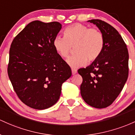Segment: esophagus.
Returning a JSON list of instances; mask_svg holds the SVG:
<instances>
[{"label": "esophagus", "mask_w": 135, "mask_h": 135, "mask_svg": "<svg viewBox=\"0 0 135 135\" xmlns=\"http://www.w3.org/2000/svg\"><path fill=\"white\" fill-rule=\"evenodd\" d=\"M71 71H72V74H73V75H75V74L77 73V70H76V69H72Z\"/></svg>", "instance_id": "esophagus-1"}]
</instances>
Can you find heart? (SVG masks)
Wrapping results in <instances>:
<instances>
[{"instance_id":"1","label":"heart","mask_w":135,"mask_h":135,"mask_svg":"<svg viewBox=\"0 0 135 135\" xmlns=\"http://www.w3.org/2000/svg\"><path fill=\"white\" fill-rule=\"evenodd\" d=\"M64 37L57 36L54 40V47L60 57L67 59L75 48L76 54L68 60L73 68L84 66L96 60L100 55L104 46L102 33L96 28L76 23L67 27L64 31Z\"/></svg>"}]
</instances>
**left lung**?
Listing matches in <instances>:
<instances>
[{
	"instance_id": "obj_1",
	"label": "left lung",
	"mask_w": 135,
	"mask_h": 135,
	"mask_svg": "<svg viewBox=\"0 0 135 135\" xmlns=\"http://www.w3.org/2000/svg\"><path fill=\"white\" fill-rule=\"evenodd\" d=\"M88 22L96 25L104 38L100 55L90 66L80 68V93L85 102L96 108L108 107L122 91L128 77L127 46L114 27L101 20Z\"/></svg>"
}]
</instances>
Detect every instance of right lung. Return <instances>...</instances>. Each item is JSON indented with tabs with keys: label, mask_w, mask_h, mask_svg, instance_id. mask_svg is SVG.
<instances>
[{
	"label": "right lung",
	"mask_w": 135,
	"mask_h": 135,
	"mask_svg": "<svg viewBox=\"0 0 135 135\" xmlns=\"http://www.w3.org/2000/svg\"><path fill=\"white\" fill-rule=\"evenodd\" d=\"M61 28L57 22L33 21L11 45L9 78L20 99L32 108L44 110L55 104L62 85L72 75L54 47Z\"/></svg>",
	"instance_id": "obj_1"
}]
</instances>
